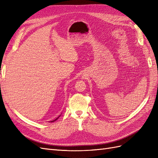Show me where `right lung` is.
<instances>
[{"label": "right lung", "mask_w": 158, "mask_h": 158, "mask_svg": "<svg viewBox=\"0 0 158 158\" xmlns=\"http://www.w3.org/2000/svg\"><path fill=\"white\" fill-rule=\"evenodd\" d=\"M59 117H58V118H59ZM56 118L55 119V121H56V119H57V118Z\"/></svg>", "instance_id": "right-lung-1"}]
</instances>
